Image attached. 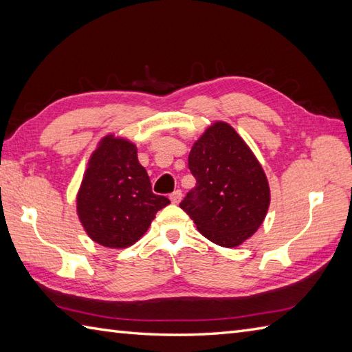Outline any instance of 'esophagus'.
<instances>
[{"label": "esophagus", "mask_w": 352, "mask_h": 352, "mask_svg": "<svg viewBox=\"0 0 352 352\" xmlns=\"http://www.w3.org/2000/svg\"><path fill=\"white\" fill-rule=\"evenodd\" d=\"M182 190H175L174 193H172V195H170V201H172V203H174V204H178V203H180V201H182Z\"/></svg>", "instance_id": "obj_1"}]
</instances>
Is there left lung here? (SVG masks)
Returning a JSON list of instances; mask_svg holds the SVG:
<instances>
[{
	"label": "left lung",
	"mask_w": 352,
	"mask_h": 352,
	"mask_svg": "<svg viewBox=\"0 0 352 352\" xmlns=\"http://www.w3.org/2000/svg\"><path fill=\"white\" fill-rule=\"evenodd\" d=\"M195 189L180 207L208 241L234 248L263 223L271 190L263 168L230 124L216 121L189 153Z\"/></svg>",
	"instance_id": "obj_1"
}]
</instances>
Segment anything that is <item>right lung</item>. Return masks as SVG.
I'll list each match as a JSON object with an SVG mask.
<instances>
[{
    "label": "right lung",
    "instance_id": "right-lung-1",
    "mask_svg": "<svg viewBox=\"0 0 352 352\" xmlns=\"http://www.w3.org/2000/svg\"><path fill=\"white\" fill-rule=\"evenodd\" d=\"M76 203L86 234L106 248L121 250L136 243L170 201L153 193L138 146L111 133L89 159Z\"/></svg>",
    "mask_w": 352,
    "mask_h": 352
}]
</instances>
